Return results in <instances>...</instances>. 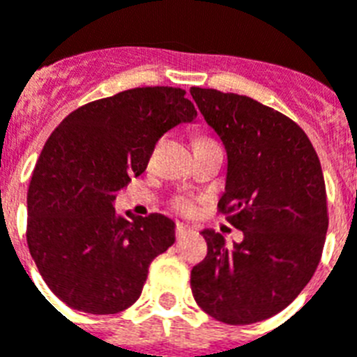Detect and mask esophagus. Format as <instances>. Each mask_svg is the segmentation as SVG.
Here are the masks:
<instances>
[{
  "label": "esophagus",
  "mask_w": 357,
  "mask_h": 357,
  "mask_svg": "<svg viewBox=\"0 0 357 357\" xmlns=\"http://www.w3.org/2000/svg\"><path fill=\"white\" fill-rule=\"evenodd\" d=\"M191 231H193V228H190V226H185V225H176L175 226L176 238H182V237H184V235L191 234Z\"/></svg>",
  "instance_id": "obj_1"
}]
</instances>
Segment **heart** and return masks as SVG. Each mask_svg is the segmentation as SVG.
<instances>
[{"instance_id": "b5f03b06", "label": "heart", "mask_w": 357, "mask_h": 357, "mask_svg": "<svg viewBox=\"0 0 357 357\" xmlns=\"http://www.w3.org/2000/svg\"><path fill=\"white\" fill-rule=\"evenodd\" d=\"M199 138H204V137H199ZM172 208L176 211V213H181V215L195 213V206H193V202L188 199H184V197H178V199L173 200Z\"/></svg>"}]
</instances>
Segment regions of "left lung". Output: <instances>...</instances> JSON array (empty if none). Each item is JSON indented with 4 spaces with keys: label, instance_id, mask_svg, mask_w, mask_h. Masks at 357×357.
<instances>
[{
    "label": "left lung",
    "instance_id": "1",
    "mask_svg": "<svg viewBox=\"0 0 357 357\" xmlns=\"http://www.w3.org/2000/svg\"><path fill=\"white\" fill-rule=\"evenodd\" d=\"M228 153L219 213L244 234L228 246L204 229L208 253L191 270L197 305L226 325H252L284 310L308 284L328 229L317 153L299 126L257 100L191 87Z\"/></svg>",
    "mask_w": 357,
    "mask_h": 357
}]
</instances>
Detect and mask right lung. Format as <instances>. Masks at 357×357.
Instances as JSON below:
<instances>
[{
  "label": "right lung",
  "instance_id": "add662e5",
  "mask_svg": "<svg viewBox=\"0 0 357 357\" xmlns=\"http://www.w3.org/2000/svg\"><path fill=\"white\" fill-rule=\"evenodd\" d=\"M178 87H135L82 105L51 132L26 191V244L58 299L85 314L126 310L153 259L175 243L164 215H119L116 193L146 172L158 138L195 120Z\"/></svg>",
  "mask_w": 357,
  "mask_h": 357
}]
</instances>
